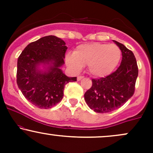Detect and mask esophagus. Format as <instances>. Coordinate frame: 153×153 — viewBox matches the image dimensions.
Listing matches in <instances>:
<instances>
[{
	"label": "esophagus",
	"instance_id": "34e87169",
	"mask_svg": "<svg viewBox=\"0 0 153 153\" xmlns=\"http://www.w3.org/2000/svg\"><path fill=\"white\" fill-rule=\"evenodd\" d=\"M82 78H83V76H78V78H77V79H78V80H80Z\"/></svg>",
	"mask_w": 153,
	"mask_h": 153
}]
</instances>
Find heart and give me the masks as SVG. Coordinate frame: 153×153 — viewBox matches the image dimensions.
<instances>
[{
	"instance_id": "heart-1",
	"label": "heart",
	"mask_w": 153,
	"mask_h": 153,
	"mask_svg": "<svg viewBox=\"0 0 153 153\" xmlns=\"http://www.w3.org/2000/svg\"><path fill=\"white\" fill-rule=\"evenodd\" d=\"M122 57V51L117 45L94 42L77 47L74 54L66 55V62L73 71L78 72L85 65L88 71L96 78L110 75Z\"/></svg>"
}]
</instances>
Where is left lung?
<instances>
[{"label":"left lung","instance_id":"left-lung-1","mask_svg":"<svg viewBox=\"0 0 153 153\" xmlns=\"http://www.w3.org/2000/svg\"><path fill=\"white\" fill-rule=\"evenodd\" d=\"M114 42L122 51L120 65L104 78L92 79V86L84 94L88 106L97 113H108L120 108L134 93L138 76L136 58L124 45Z\"/></svg>","mask_w":153,"mask_h":153}]
</instances>
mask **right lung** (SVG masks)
<instances>
[{"label": "right lung", "mask_w": 153, "mask_h": 153, "mask_svg": "<svg viewBox=\"0 0 153 153\" xmlns=\"http://www.w3.org/2000/svg\"><path fill=\"white\" fill-rule=\"evenodd\" d=\"M67 49L62 39L50 35L29 44L19 55L17 85L24 97L38 108L47 109L57 105L62 99L65 85L77 80L59 68L65 63ZM41 64L45 71L40 69Z\"/></svg>", "instance_id": "1"}]
</instances>
